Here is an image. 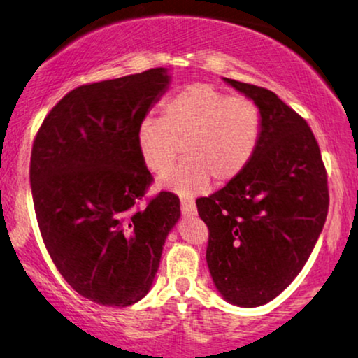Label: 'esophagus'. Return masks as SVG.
Listing matches in <instances>:
<instances>
[{
    "label": "esophagus",
    "mask_w": 358,
    "mask_h": 358,
    "mask_svg": "<svg viewBox=\"0 0 358 358\" xmlns=\"http://www.w3.org/2000/svg\"><path fill=\"white\" fill-rule=\"evenodd\" d=\"M182 213L183 215H195L196 213V205L193 200H182Z\"/></svg>",
    "instance_id": "1"
}]
</instances>
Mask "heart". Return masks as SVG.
Segmentation results:
<instances>
[{"mask_svg":"<svg viewBox=\"0 0 358 358\" xmlns=\"http://www.w3.org/2000/svg\"><path fill=\"white\" fill-rule=\"evenodd\" d=\"M262 134V113L252 99L229 96L210 84H192L171 94L162 106V119L146 117L136 129L139 158L151 173L163 175L182 151L176 170L163 187L195 195L210 185L231 183L256 156Z\"/></svg>","mask_w":358,"mask_h":358,"instance_id":"heart-1","label":"heart"}]
</instances>
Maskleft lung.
Instances as JSON below:
<instances>
[{
  "mask_svg": "<svg viewBox=\"0 0 358 358\" xmlns=\"http://www.w3.org/2000/svg\"><path fill=\"white\" fill-rule=\"evenodd\" d=\"M259 106L262 134L239 178L196 200L208 227L207 264L217 289L237 306H261L306 264L324 220L327 168L313 131L273 90L225 79Z\"/></svg>",
  "mask_w": 358,
  "mask_h": 358,
  "instance_id": "obj_1",
  "label": "left lung"
}]
</instances>
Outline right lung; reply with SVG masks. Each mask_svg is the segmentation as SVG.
Returning <instances> with one entry per match:
<instances>
[{"label": "right lung", "mask_w": 358, "mask_h": 358, "mask_svg": "<svg viewBox=\"0 0 358 358\" xmlns=\"http://www.w3.org/2000/svg\"><path fill=\"white\" fill-rule=\"evenodd\" d=\"M162 67L65 94L43 119L30 159L45 248L80 296L129 306L150 291L180 199H146L153 175L136 129L168 85ZM145 200V205L141 202Z\"/></svg>", "instance_id": "add662e5"}]
</instances>
